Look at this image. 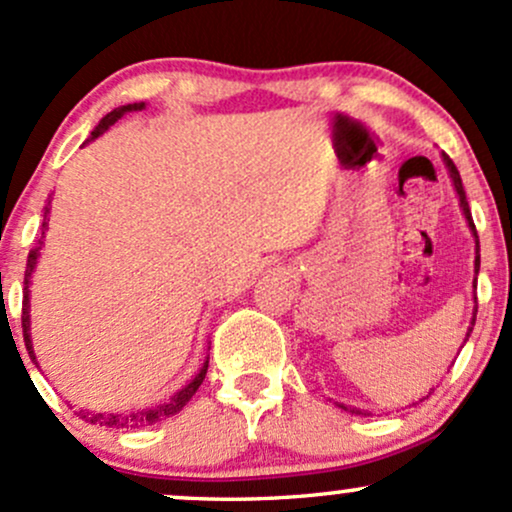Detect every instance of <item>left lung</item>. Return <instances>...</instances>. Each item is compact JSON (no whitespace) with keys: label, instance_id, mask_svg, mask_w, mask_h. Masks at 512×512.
Returning <instances> with one entry per match:
<instances>
[{"label":"left lung","instance_id":"left-lung-1","mask_svg":"<svg viewBox=\"0 0 512 512\" xmlns=\"http://www.w3.org/2000/svg\"><path fill=\"white\" fill-rule=\"evenodd\" d=\"M443 161H445V166H448V170H450V178H452V185H455V192H457V197H460V207H462V214H464V219H467L469 228H472V233H474V243H477V257H474V272L479 274V262H481V260H479V236H477V228H474V221H472V211H469L467 195H464L462 178H460V173H457L455 163L450 161V156H448V154H443ZM474 289H477V279H474ZM474 301H477V296H474ZM474 320H477V308H474V315H472V325H474ZM469 334H472V327H469V332H467V339H469ZM467 339H464V342H467ZM339 407L346 409V411H351V414H363L361 409H349V407H344V404H339Z\"/></svg>","mask_w":512,"mask_h":512}]
</instances>
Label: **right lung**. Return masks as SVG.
<instances>
[{
    "label": "right lung",
    "mask_w": 512,
    "mask_h": 512,
    "mask_svg": "<svg viewBox=\"0 0 512 512\" xmlns=\"http://www.w3.org/2000/svg\"><path fill=\"white\" fill-rule=\"evenodd\" d=\"M146 108L144 103H129V105H120V108H115L113 113H108L103 117L101 122H98V127L93 129L91 137L86 139L88 142H93V139H98L101 134L108 129L110 125H115L117 120H120L125 113H132V110H142ZM48 214H50V202L48 207H45V219H43V228H48ZM45 236V231H43ZM43 236L38 238V243L33 245V250L28 252V262H26V276H23V308H21V325H23V342H26V349H28V356L33 358L35 363V354H33V342H31V315H28V310H31V301H28V286H31V276H33V269L35 264H38V257H40V250H43ZM207 368H209V361H204V366L199 368V373L195 378L190 380L185 387H182L180 392H175L173 397L168 399V402H161L156 404V407L151 409H139V411H129V414H96V411H79V416L88 424H101V426H108V428H142V426H151L156 424V421H163L168 419V416L178 414V411L185 407L187 402H190L192 395L199 390V385L204 383V375H207Z\"/></svg>",
    "instance_id": "right-lung-1"
}]
</instances>
